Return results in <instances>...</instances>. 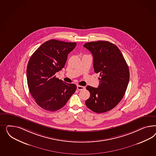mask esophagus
<instances>
[{"mask_svg":"<svg viewBox=\"0 0 156 156\" xmlns=\"http://www.w3.org/2000/svg\"><path fill=\"white\" fill-rule=\"evenodd\" d=\"M85 87L84 86H82L80 85H77V89L78 90H82L85 89Z\"/></svg>","mask_w":156,"mask_h":156,"instance_id":"obj_1","label":"esophagus"}]
</instances>
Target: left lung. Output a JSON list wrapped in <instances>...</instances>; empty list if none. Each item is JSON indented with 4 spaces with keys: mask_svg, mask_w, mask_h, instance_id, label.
I'll list each match as a JSON object with an SVG mask.
<instances>
[{
    "mask_svg": "<svg viewBox=\"0 0 156 156\" xmlns=\"http://www.w3.org/2000/svg\"><path fill=\"white\" fill-rule=\"evenodd\" d=\"M83 46L93 54L95 73L100 74L97 88L86 87L90 96L85 104L95 113L108 112L125 95L130 77L128 64L118 47L108 41L86 43Z\"/></svg>",
    "mask_w": 156,
    "mask_h": 156,
    "instance_id": "8db88e82",
    "label": "left lung"
}]
</instances>
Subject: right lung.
I'll return each instance as SVG.
<instances>
[{
	"label": "right lung",
	"mask_w": 156,
	"mask_h": 156,
	"mask_svg": "<svg viewBox=\"0 0 156 156\" xmlns=\"http://www.w3.org/2000/svg\"><path fill=\"white\" fill-rule=\"evenodd\" d=\"M76 45L51 39L43 43L30 57L27 67L28 89L43 109L50 112L61 109L75 93V84L63 82L55 74L64 67L68 54Z\"/></svg>",
	"instance_id": "add662e5"
}]
</instances>
